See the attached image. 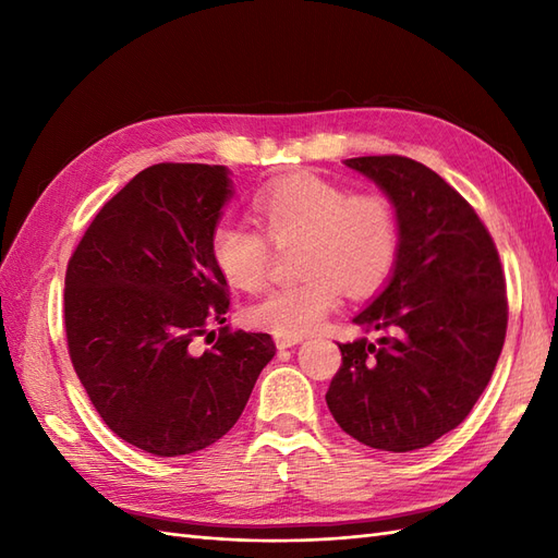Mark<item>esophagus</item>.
<instances>
[{
    "instance_id": "esophagus-1",
    "label": "esophagus",
    "mask_w": 558,
    "mask_h": 558,
    "mask_svg": "<svg viewBox=\"0 0 558 558\" xmlns=\"http://www.w3.org/2000/svg\"><path fill=\"white\" fill-rule=\"evenodd\" d=\"M302 340H304L302 336H280V333H276V345H278V350H288V348L300 345Z\"/></svg>"
}]
</instances>
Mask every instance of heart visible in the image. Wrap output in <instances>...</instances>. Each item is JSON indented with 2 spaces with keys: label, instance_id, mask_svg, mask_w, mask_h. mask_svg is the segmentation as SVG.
I'll list each match as a JSON object with an SVG mask.
<instances>
[{
  "label": "heart",
  "instance_id": "b5f03b06",
  "mask_svg": "<svg viewBox=\"0 0 558 558\" xmlns=\"http://www.w3.org/2000/svg\"><path fill=\"white\" fill-rule=\"evenodd\" d=\"M254 210L276 244L302 242V280L272 288L244 310L248 326L302 336L336 310L340 290L364 298L384 286L396 266L400 228L396 208L378 194H354L318 174H292L260 189ZM242 220H220L210 256L236 290L264 286L270 242Z\"/></svg>",
  "mask_w": 558,
  "mask_h": 558
}]
</instances>
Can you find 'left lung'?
<instances>
[{
	"instance_id": "8db88e82",
	"label": "left lung",
	"mask_w": 558,
	"mask_h": 558,
	"mask_svg": "<svg viewBox=\"0 0 558 558\" xmlns=\"http://www.w3.org/2000/svg\"><path fill=\"white\" fill-rule=\"evenodd\" d=\"M396 208L400 246L386 288L352 318L369 342H340L326 393L360 444L410 453L468 417L499 362L508 304L499 254L477 213L426 165L402 156L345 160Z\"/></svg>"
}]
</instances>
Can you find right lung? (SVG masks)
<instances>
[{
	"label": "right lung",
	"instance_id": "add662e5",
	"mask_svg": "<svg viewBox=\"0 0 558 558\" xmlns=\"http://www.w3.org/2000/svg\"><path fill=\"white\" fill-rule=\"evenodd\" d=\"M232 194L225 165H153L100 208L69 260L71 364L102 422L153 456L228 434L276 354L268 333L228 328L194 348L230 306L210 234Z\"/></svg>",
	"mask_w": 558,
	"mask_h": 558
}]
</instances>
